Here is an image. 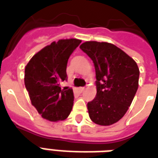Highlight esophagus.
<instances>
[{
    "mask_svg": "<svg viewBox=\"0 0 158 158\" xmlns=\"http://www.w3.org/2000/svg\"><path fill=\"white\" fill-rule=\"evenodd\" d=\"M85 89V87H80V88H79V92H83V91H84Z\"/></svg>",
    "mask_w": 158,
    "mask_h": 158,
    "instance_id": "1",
    "label": "esophagus"
}]
</instances>
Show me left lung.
<instances>
[{
    "label": "left lung",
    "mask_w": 158,
    "mask_h": 158,
    "mask_svg": "<svg viewBox=\"0 0 158 158\" xmlns=\"http://www.w3.org/2000/svg\"><path fill=\"white\" fill-rule=\"evenodd\" d=\"M79 47L96 69V96L87 104L89 118L96 124L112 125L132 103L139 86V68L132 57L111 43L86 41Z\"/></svg>",
    "instance_id": "obj_1"
}]
</instances>
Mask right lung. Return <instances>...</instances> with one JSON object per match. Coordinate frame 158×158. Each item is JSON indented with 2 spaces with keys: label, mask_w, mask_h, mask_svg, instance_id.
<instances>
[{
  "label": "right lung",
  "mask_w": 158,
  "mask_h": 158,
  "mask_svg": "<svg viewBox=\"0 0 158 158\" xmlns=\"http://www.w3.org/2000/svg\"><path fill=\"white\" fill-rule=\"evenodd\" d=\"M81 43L78 39L59 40L33 56L25 67L24 84L32 105L51 122L66 119L73 105L72 89L61 88L67 79L69 56Z\"/></svg>",
  "instance_id": "obj_1"
}]
</instances>
